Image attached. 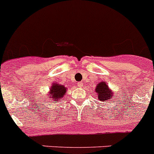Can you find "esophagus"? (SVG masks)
Masks as SVG:
<instances>
[{
    "label": "esophagus",
    "mask_w": 154,
    "mask_h": 154,
    "mask_svg": "<svg viewBox=\"0 0 154 154\" xmlns=\"http://www.w3.org/2000/svg\"><path fill=\"white\" fill-rule=\"evenodd\" d=\"M77 85H78L79 87H82L83 83H82V82H77Z\"/></svg>",
    "instance_id": "1"
}]
</instances>
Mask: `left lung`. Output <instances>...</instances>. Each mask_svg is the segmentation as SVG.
<instances>
[{
  "label": "left lung",
  "mask_w": 154,
  "mask_h": 154,
  "mask_svg": "<svg viewBox=\"0 0 154 154\" xmlns=\"http://www.w3.org/2000/svg\"><path fill=\"white\" fill-rule=\"evenodd\" d=\"M94 91L96 93L99 101H110V99L114 97L113 91L109 88L108 83L106 82H99Z\"/></svg>",
  "instance_id": "8db88e82"
}]
</instances>
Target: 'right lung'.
I'll return each mask as SVG.
<instances>
[{
    "instance_id": "obj_1",
    "label": "right lung",
    "mask_w": 154,
    "mask_h": 154,
    "mask_svg": "<svg viewBox=\"0 0 154 154\" xmlns=\"http://www.w3.org/2000/svg\"><path fill=\"white\" fill-rule=\"evenodd\" d=\"M66 91H67V89H66V87H65V85L57 83L55 82L51 84L50 90L48 91L47 96L51 100L57 103V102L60 101L62 98L65 96Z\"/></svg>"
}]
</instances>
